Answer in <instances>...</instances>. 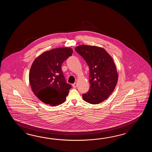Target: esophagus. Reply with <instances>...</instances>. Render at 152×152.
<instances>
[{"mask_svg":"<svg viewBox=\"0 0 152 152\" xmlns=\"http://www.w3.org/2000/svg\"><path fill=\"white\" fill-rule=\"evenodd\" d=\"M77 83H75V84H73V85H72V86L74 87V88H76V87H77Z\"/></svg>","mask_w":152,"mask_h":152,"instance_id":"34e87169","label":"esophagus"}]
</instances>
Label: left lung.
I'll return each instance as SVG.
<instances>
[{
    "mask_svg": "<svg viewBox=\"0 0 152 152\" xmlns=\"http://www.w3.org/2000/svg\"><path fill=\"white\" fill-rule=\"evenodd\" d=\"M75 49L90 69V88L83 94V98L88 103H100L109 97L117 83L118 74L113 59L105 49L97 46L84 45Z\"/></svg>",
    "mask_w": 152,
    "mask_h": 152,
    "instance_id": "obj_1",
    "label": "left lung"
}]
</instances>
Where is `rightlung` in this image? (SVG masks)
I'll return each mask as SVG.
<instances>
[{
	"label": "right lung",
	"mask_w": 152,
	"mask_h": 152,
	"mask_svg": "<svg viewBox=\"0 0 152 152\" xmlns=\"http://www.w3.org/2000/svg\"><path fill=\"white\" fill-rule=\"evenodd\" d=\"M73 53L71 48L53 49L33 62L29 82L34 94L43 103L56 106L66 100L72 86L66 81L61 65Z\"/></svg>",
	"instance_id": "add662e5"
}]
</instances>
